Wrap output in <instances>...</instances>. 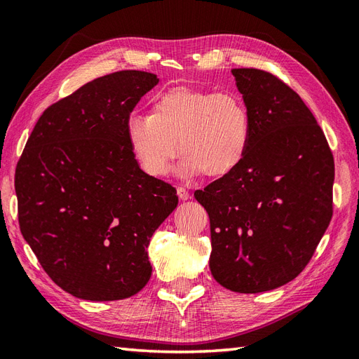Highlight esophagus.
Wrapping results in <instances>:
<instances>
[{
	"label": "esophagus",
	"instance_id": "esophagus-1",
	"mask_svg": "<svg viewBox=\"0 0 359 359\" xmlns=\"http://www.w3.org/2000/svg\"><path fill=\"white\" fill-rule=\"evenodd\" d=\"M177 193H178V198H180L181 201L190 199V191H189L186 187H178V189H177Z\"/></svg>",
	"mask_w": 359,
	"mask_h": 359
}]
</instances>
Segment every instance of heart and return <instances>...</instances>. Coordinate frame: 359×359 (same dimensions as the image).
<instances>
[{"label": "heart", "instance_id": "1", "mask_svg": "<svg viewBox=\"0 0 359 359\" xmlns=\"http://www.w3.org/2000/svg\"><path fill=\"white\" fill-rule=\"evenodd\" d=\"M126 136L151 177L168 175L181 149L182 177L219 178L240 166L252 126L240 95L175 86L156 97L151 114L128 115Z\"/></svg>", "mask_w": 359, "mask_h": 359}]
</instances>
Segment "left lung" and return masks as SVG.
I'll return each instance as SVG.
<instances>
[{
    "instance_id": "left-lung-1",
    "label": "left lung",
    "mask_w": 359,
    "mask_h": 359,
    "mask_svg": "<svg viewBox=\"0 0 359 359\" xmlns=\"http://www.w3.org/2000/svg\"><path fill=\"white\" fill-rule=\"evenodd\" d=\"M252 136L240 166L194 198L210 215V269L238 293L273 290L306 268L332 217L334 158L301 97L264 70L233 69Z\"/></svg>"
}]
</instances>
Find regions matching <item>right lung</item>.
Here are the masks:
<instances>
[{
    "label": "right lung",
    "instance_id": "right-lung-1",
    "mask_svg": "<svg viewBox=\"0 0 359 359\" xmlns=\"http://www.w3.org/2000/svg\"><path fill=\"white\" fill-rule=\"evenodd\" d=\"M157 83L139 70L85 83L41 114L18 161L20 232L53 283L76 298L124 299L153 273L147 248L178 196L139 168L126 121Z\"/></svg>",
    "mask_w": 359,
    "mask_h": 359
}]
</instances>
